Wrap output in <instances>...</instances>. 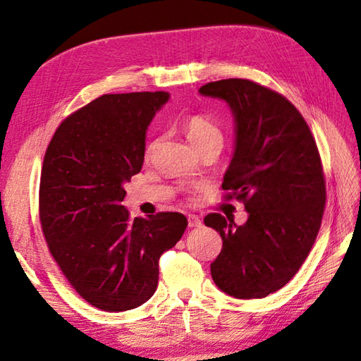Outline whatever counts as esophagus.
Returning a JSON list of instances; mask_svg holds the SVG:
<instances>
[{
  "instance_id": "esophagus-1",
  "label": "esophagus",
  "mask_w": 361,
  "mask_h": 361,
  "mask_svg": "<svg viewBox=\"0 0 361 361\" xmlns=\"http://www.w3.org/2000/svg\"><path fill=\"white\" fill-rule=\"evenodd\" d=\"M188 226L189 227H200L202 226V219L195 214H188Z\"/></svg>"
}]
</instances>
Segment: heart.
<instances>
[{"label":"heart","instance_id":"1","mask_svg":"<svg viewBox=\"0 0 361 361\" xmlns=\"http://www.w3.org/2000/svg\"><path fill=\"white\" fill-rule=\"evenodd\" d=\"M183 129H185L189 142H191L199 152L202 148L212 145L222 147L224 135H222L221 128L207 116L192 115L186 118L185 123H183Z\"/></svg>","mask_w":361,"mask_h":361}]
</instances>
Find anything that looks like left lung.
<instances>
[{"mask_svg":"<svg viewBox=\"0 0 361 361\" xmlns=\"http://www.w3.org/2000/svg\"><path fill=\"white\" fill-rule=\"evenodd\" d=\"M199 93L232 110L235 149L222 189L247 212L243 226L219 213L203 219L222 238L212 278L231 297L264 298L295 276L319 233L326 192L316 140L293 104L259 83L226 78Z\"/></svg>","mask_w":361,"mask_h":361,"instance_id":"obj_1","label":"left lung"}]
</instances>
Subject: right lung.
I'll return each instance as SVG.
<instances>
[{"instance_id": "obj_1", "label": "right lung", "mask_w": 361, "mask_h": 361, "mask_svg": "<svg viewBox=\"0 0 361 361\" xmlns=\"http://www.w3.org/2000/svg\"><path fill=\"white\" fill-rule=\"evenodd\" d=\"M166 91L104 94L51 137L39 186L50 254L75 292L102 311L140 306L158 287L159 257L185 233L181 213L129 218L124 183L139 173L145 135Z\"/></svg>"}]
</instances>
